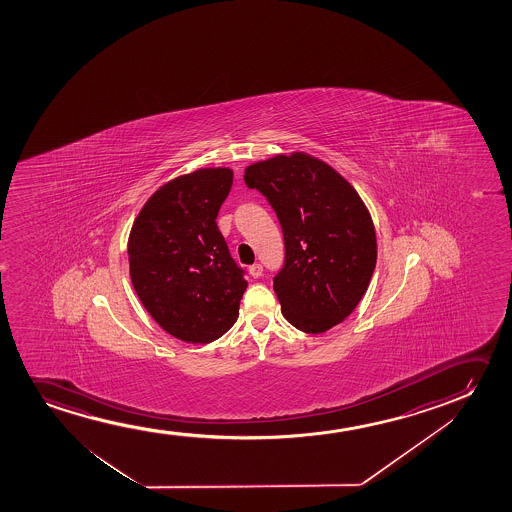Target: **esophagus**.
<instances>
[{
  "instance_id": "1",
  "label": "esophagus",
  "mask_w": 512,
  "mask_h": 512,
  "mask_svg": "<svg viewBox=\"0 0 512 512\" xmlns=\"http://www.w3.org/2000/svg\"><path fill=\"white\" fill-rule=\"evenodd\" d=\"M248 271H250V274H252L253 278H260L264 269H262V264H253V266H250Z\"/></svg>"
}]
</instances>
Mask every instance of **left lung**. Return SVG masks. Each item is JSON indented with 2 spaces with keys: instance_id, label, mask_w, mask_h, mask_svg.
I'll return each mask as SVG.
<instances>
[{
  "instance_id": "1",
  "label": "left lung",
  "mask_w": 512,
  "mask_h": 512,
  "mask_svg": "<svg viewBox=\"0 0 512 512\" xmlns=\"http://www.w3.org/2000/svg\"><path fill=\"white\" fill-rule=\"evenodd\" d=\"M245 182L280 220L285 264L273 287L281 313L308 334L336 327L364 297L378 259L364 201L336 169L304 152L255 162Z\"/></svg>"
}]
</instances>
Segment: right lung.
Returning a JSON list of instances; mask_svg holds the SVG:
<instances>
[{
  "label": "right lung",
  "mask_w": 512,
  "mask_h": 512,
  "mask_svg": "<svg viewBox=\"0 0 512 512\" xmlns=\"http://www.w3.org/2000/svg\"><path fill=\"white\" fill-rule=\"evenodd\" d=\"M231 187L229 168L178 176L155 190L129 234V273L141 304L185 343L224 336L248 287L217 227Z\"/></svg>",
  "instance_id": "right-lung-1"
}]
</instances>
